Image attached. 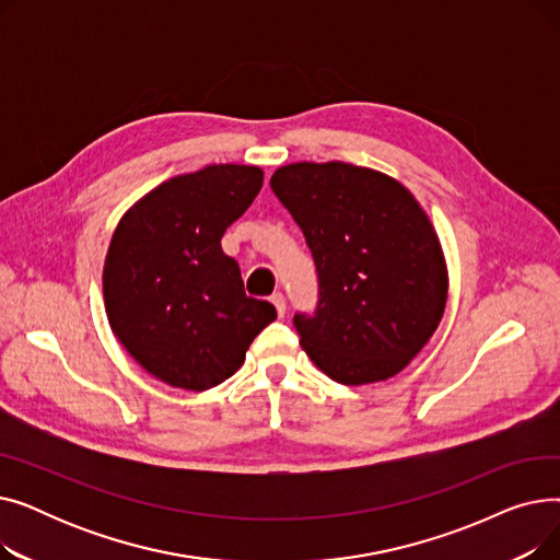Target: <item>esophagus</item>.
<instances>
[{
  "instance_id": "1",
  "label": "esophagus",
  "mask_w": 560,
  "mask_h": 560,
  "mask_svg": "<svg viewBox=\"0 0 560 560\" xmlns=\"http://www.w3.org/2000/svg\"><path fill=\"white\" fill-rule=\"evenodd\" d=\"M270 300H272V304H275L279 317H283V315H285V298H283V292H275V295H272Z\"/></svg>"
}]
</instances>
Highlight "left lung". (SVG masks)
<instances>
[{
	"mask_svg": "<svg viewBox=\"0 0 560 560\" xmlns=\"http://www.w3.org/2000/svg\"><path fill=\"white\" fill-rule=\"evenodd\" d=\"M270 186L317 270V308L295 315L308 359L345 386L399 374L447 304L443 247L418 199L393 176L342 161L283 165Z\"/></svg>",
	"mask_w": 560,
	"mask_h": 560,
	"instance_id": "obj_1",
	"label": "left lung"
}]
</instances>
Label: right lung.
I'll use <instances>...</instances> for the list:
<instances>
[{
  "mask_svg": "<svg viewBox=\"0 0 560 560\" xmlns=\"http://www.w3.org/2000/svg\"><path fill=\"white\" fill-rule=\"evenodd\" d=\"M260 186L256 165H206L147 192L113 231L102 277L108 325L167 386L222 384L277 317L270 302L245 295L238 262L220 245Z\"/></svg>",
  "mask_w": 560,
  "mask_h": 560,
  "instance_id": "add662e5",
  "label": "right lung"
}]
</instances>
